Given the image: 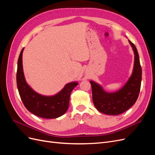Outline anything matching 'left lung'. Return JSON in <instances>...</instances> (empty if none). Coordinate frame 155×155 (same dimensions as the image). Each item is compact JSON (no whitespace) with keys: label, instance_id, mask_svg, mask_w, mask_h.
<instances>
[{"label":"left lung","instance_id":"left-lung-1","mask_svg":"<svg viewBox=\"0 0 155 155\" xmlns=\"http://www.w3.org/2000/svg\"><path fill=\"white\" fill-rule=\"evenodd\" d=\"M134 54L133 72L128 81L120 90L109 93L97 83L91 81L92 100L96 109L108 115H118L132 107L137 101L142 81V68L137 48L129 40Z\"/></svg>","mask_w":155,"mask_h":155}]
</instances>
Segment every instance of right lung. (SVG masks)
<instances>
[{
    "label": "right lung",
    "instance_id": "right-lung-1",
    "mask_svg": "<svg viewBox=\"0 0 155 155\" xmlns=\"http://www.w3.org/2000/svg\"><path fill=\"white\" fill-rule=\"evenodd\" d=\"M21 50L17 63V85L21 100L26 109L34 114L43 118H56L67 112L70 96L78 83L67 84L57 94L45 96L35 92L27 84L22 68V52Z\"/></svg>",
    "mask_w": 155,
    "mask_h": 155
}]
</instances>
